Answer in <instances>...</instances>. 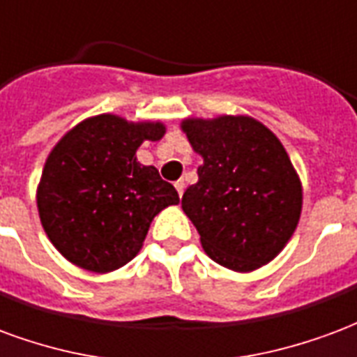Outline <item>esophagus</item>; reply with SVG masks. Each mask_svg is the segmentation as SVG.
Listing matches in <instances>:
<instances>
[{
  "label": "esophagus",
  "mask_w": 357,
  "mask_h": 357,
  "mask_svg": "<svg viewBox=\"0 0 357 357\" xmlns=\"http://www.w3.org/2000/svg\"><path fill=\"white\" fill-rule=\"evenodd\" d=\"M175 188H176V192H178V196L182 197V194H184V188H186V184H184V181H176Z\"/></svg>",
  "instance_id": "esophagus-1"
}]
</instances>
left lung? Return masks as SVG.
Listing matches in <instances>:
<instances>
[{
    "mask_svg": "<svg viewBox=\"0 0 357 357\" xmlns=\"http://www.w3.org/2000/svg\"><path fill=\"white\" fill-rule=\"evenodd\" d=\"M182 129L204 158L182 209L205 253L236 272L272 261L295 232L303 207L301 181L282 142L243 116L186 119Z\"/></svg>",
    "mask_w": 357,
    "mask_h": 357,
    "instance_id": "1",
    "label": "left lung"
}]
</instances>
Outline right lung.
Wrapping results in <instances>:
<instances>
[{"mask_svg": "<svg viewBox=\"0 0 357 357\" xmlns=\"http://www.w3.org/2000/svg\"><path fill=\"white\" fill-rule=\"evenodd\" d=\"M161 123H127L110 114L85 119L47 158L38 209L47 236L70 262L112 272L139 253L152 218L176 205L173 184L140 165L142 140H160Z\"/></svg>", "mask_w": 357, "mask_h": 357, "instance_id": "1", "label": "right lung"}]
</instances>
